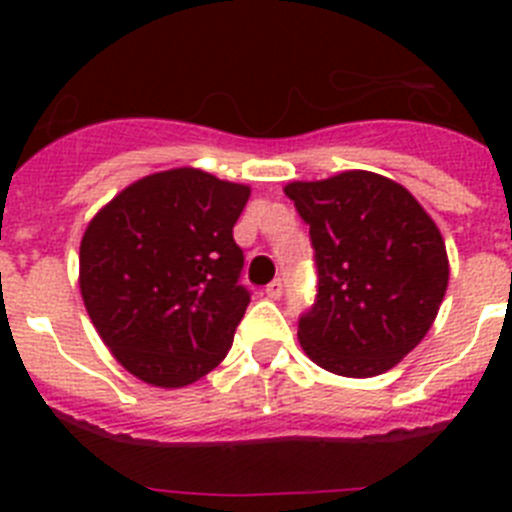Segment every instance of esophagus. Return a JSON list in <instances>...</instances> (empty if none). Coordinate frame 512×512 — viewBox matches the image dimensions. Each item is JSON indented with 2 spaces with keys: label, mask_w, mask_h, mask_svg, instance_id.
Returning <instances> with one entry per match:
<instances>
[{
  "label": "esophagus",
  "mask_w": 512,
  "mask_h": 512,
  "mask_svg": "<svg viewBox=\"0 0 512 512\" xmlns=\"http://www.w3.org/2000/svg\"><path fill=\"white\" fill-rule=\"evenodd\" d=\"M266 292V297H269V300H279V297L284 295V284H282V279H274V282L269 284V287L264 289Z\"/></svg>",
  "instance_id": "esophagus-1"
}]
</instances>
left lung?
<instances>
[{
	"instance_id": "left-lung-1",
	"label": "left lung",
	"mask_w": 512,
	"mask_h": 512,
	"mask_svg": "<svg viewBox=\"0 0 512 512\" xmlns=\"http://www.w3.org/2000/svg\"><path fill=\"white\" fill-rule=\"evenodd\" d=\"M284 194L310 225L318 264L302 351L341 377L390 372L431 330L449 287L441 230L408 189L374 171L289 182Z\"/></svg>"
}]
</instances>
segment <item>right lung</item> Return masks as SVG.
<instances>
[{
	"label": "right lung",
	"instance_id": "add662e5",
	"mask_svg": "<svg viewBox=\"0 0 512 512\" xmlns=\"http://www.w3.org/2000/svg\"><path fill=\"white\" fill-rule=\"evenodd\" d=\"M248 197L246 184L182 166L125 187L84 230L81 300L140 382L187 387L230 351L251 300L233 241Z\"/></svg>",
	"mask_w": 512,
	"mask_h": 512
}]
</instances>
